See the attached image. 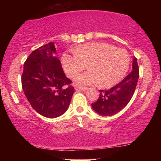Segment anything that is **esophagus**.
<instances>
[{
	"instance_id": "34e87169",
	"label": "esophagus",
	"mask_w": 161,
	"mask_h": 161,
	"mask_svg": "<svg viewBox=\"0 0 161 161\" xmlns=\"http://www.w3.org/2000/svg\"><path fill=\"white\" fill-rule=\"evenodd\" d=\"M75 89L76 91H78V90H81V91H86L87 89L86 87H83V86H75Z\"/></svg>"
}]
</instances>
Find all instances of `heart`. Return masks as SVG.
Returning <instances> with one entry per match:
<instances>
[{
	"mask_svg": "<svg viewBox=\"0 0 161 161\" xmlns=\"http://www.w3.org/2000/svg\"><path fill=\"white\" fill-rule=\"evenodd\" d=\"M74 53L61 56L64 72L69 78L86 69L89 71L75 78L78 85L98 84L110 88L119 83L126 75L130 58L126 50L105 42L84 44L75 48Z\"/></svg>",
	"mask_w": 161,
	"mask_h": 161,
	"instance_id": "1",
	"label": "heart"
}]
</instances>
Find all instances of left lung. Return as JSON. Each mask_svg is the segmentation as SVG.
I'll use <instances>...</instances> for the list:
<instances>
[{
  "label": "left lung",
  "mask_w": 161,
  "mask_h": 161,
  "mask_svg": "<svg viewBox=\"0 0 161 161\" xmlns=\"http://www.w3.org/2000/svg\"><path fill=\"white\" fill-rule=\"evenodd\" d=\"M139 78L137 58H133L132 71L123 80L108 90L100 91V97L92 107L97 114L109 116L117 114L131 100Z\"/></svg>",
  "instance_id": "1"
}]
</instances>
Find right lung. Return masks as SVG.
Segmentation results:
<instances>
[{
  "label": "right lung",
  "mask_w": 161,
  "mask_h": 161,
  "mask_svg": "<svg viewBox=\"0 0 161 161\" xmlns=\"http://www.w3.org/2000/svg\"><path fill=\"white\" fill-rule=\"evenodd\" d=\"M56 54L53 42L35 50L24 63L21 78L24 94L31 107L50 119L65 113L75 92Z\"/></svg>",
  "instance_id": "add662e5"
}]
</instances>
